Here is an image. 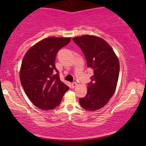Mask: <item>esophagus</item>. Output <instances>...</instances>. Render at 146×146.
<instances>
[{"label": "esophagus", "mask_w": 146, "mask_h": 146, "mask_svg": "<svg viewBox=\"0 0 146 146\" xmlns=\"http://www.w3.org/2000/svg\"><path fill=\"white\" fill-rule=\"evenodd\" d=\"M77 85H78L77 82H73V83H72V84H71L72 88H74L75 87L77 86Z\"/></svg>", "instance_id": "34e87169"}]
</instances>
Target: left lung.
Masks as SVG:
<instances>
[{"instance_id":"1","label":"left lung","mask_w":146,"mask_h":146,"mask_svg":"<svg viewBox=\"0 0 146 146\" xmlns=\"http://www.w3.org/2000/svg\"><path fill=\"white\" fill-rule=\"evenodd\" d=\"M72 40L84 54L88 67L94 70L87 94L79 99L80 104L87 110H97L106 105L114 94L119 76V60L110 45L102 38L83 35Z\"/></svg>"}]
</instances>
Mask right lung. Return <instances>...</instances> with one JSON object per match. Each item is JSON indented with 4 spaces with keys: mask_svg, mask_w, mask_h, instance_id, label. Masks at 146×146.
<instances>
[{
    "mask_svg": "<svg viewBox=\"0 0 146 146\" xmlns=\"http://www.w3.org/2000/svg\"><path fill=\"white\" fill-rule=\"evenodd\" d=\"M70 40V37L46 38L30 48L24 56L20 80L30 100L40 109L55 108L69 89L59 78L55 60L58 51Z\"/></svg>",
    "mask_w": 146,
    "mask_h": 146,
    "instance_id": "add662e5",
    "label": "right lung"
}]
</instances>
